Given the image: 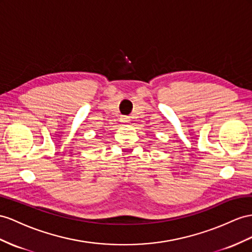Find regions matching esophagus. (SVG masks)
Segmentation results:
<instances>
[{"label": "esophagus", "instance_id": "34e87169", "mask_svg": "<svg viewBox=\"0 0 252 252\" xmlns=\"http://www.w3.org/2000/svg\"><path fill=\"white\" fill-rule=\"evenodd\" d=\"M120 121L122 122V124H128V122H130V118H128L127 116H121Z\"/></svg>", "mask_w": 252, "mask_h": 252}]
</instances>
